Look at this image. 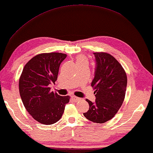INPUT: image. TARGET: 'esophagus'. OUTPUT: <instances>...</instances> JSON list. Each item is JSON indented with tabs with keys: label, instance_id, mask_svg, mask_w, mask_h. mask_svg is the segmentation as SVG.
Masks as SVG:
<instances>
[{
	"label": "esophagus",
	"instance_id": "esophagus-1",
	"mask_svg": "<svg viewBox=\"0 0 153 153\" xmlns=\"http://www.w3.org/2000/svg\"><path fill=\"white\" fill-rule=\"evenodd\" d=\"M71 98L73 99V101H75V102H76V101H78L80 100V98L77 97H76V96H72Z\"/></svg>",
	"mask_w": 153,
	"mask_h": 153
}]
</instances>
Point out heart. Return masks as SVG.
<instances>
[{"label": "heart", "instance_id": "1", "mask_svg": "<svg viewBox=\"0 0 153 153\" xmlns=\"http://www.w3.org/2000/svg\"><path fill=\"white\" fill-rule=\"evenodd\" d=\"M85 60V59H84V57H79L78 59H77V61H79V60Z\"/></svg>", "mask_w": 153, "mask_h": 153}]
</instances>
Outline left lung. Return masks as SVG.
Here are the masks:
<instances>
[{
    "label": "left lung",
    "instance_id": "left-lung-1",
    "mask_svg": "<svg viewBox=\"0 0 153 153\" xmlns=\"http://www.w3.org/2000/svg\"><path fill=\"white\" fill-rule=\"evenodd\" d=\"M93 54L96 67L91 86L96 99L94 103L86 99L89 110L83 114L92 122L103 123L111 120L122 105L127 77L122 65L111 54L105 52Z\"/></svg>",
    "mask_w": 153,
    "mask_h": 153
}]
</instances>
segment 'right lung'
<instances>
[{"label":"right lung","mask_w":153,"mask_h":153,"mask_svg":"<svg viewBox=\"0 0 153 153\" xmlns=\"http://www.w3.org/2000/svg\"><path fill=\"white\" fill-rule=\"evenodd\" d=\"M67 54L43 53L32 58L24 66L19 79V91L26 110L34 119L43 125L59 121L64 112L69 96H60L51 91L55 84L60 65Z\"/></svg>","instance_id":"obj_1"}]
</instances>
